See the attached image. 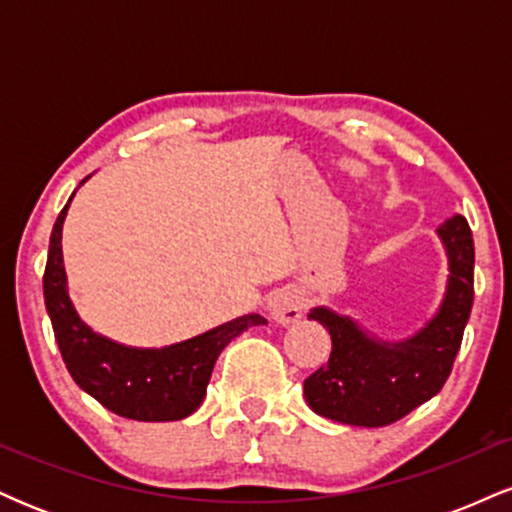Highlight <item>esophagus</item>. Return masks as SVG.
<instances>
[{"label": "esophagus", "instance_id": "obj_1", "mask_svg": "<svg viewBox=\"0 0 512 512\" xmlns=\"http://www.w3.org/2000/svg\"><path fill=\"white\" fill-rule=\"evenodd\" d=\"M303 305V293L286 286V289H276L269 296L267 310L272 315V320L279 322V325H293L303 315Z\"/></svg>", "mask_w": 512, "mask_h": 512}]
</instances>
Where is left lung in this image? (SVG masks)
I'll use <instances>...</instances> for the list:
<instances>
[{"label":"left lung","instance_id":"left-lung-1","mask_svg":"<svg viewBox=\"0 0 512 512\" xmlns=\"http://www.w3.org/2000/svg\"><path fill=\"white\" fill-rule=\"evenodd\" d=\"M448 252V289L433 320L404 342H380L351 317L327 308L310 310L332 337V354L303 383L315 414L349 426L395 424L438 395L460 351L474 303V240L464 216L440 223Z\"/></svg>","mask_w":512,"mask_h":512}]
</instances>
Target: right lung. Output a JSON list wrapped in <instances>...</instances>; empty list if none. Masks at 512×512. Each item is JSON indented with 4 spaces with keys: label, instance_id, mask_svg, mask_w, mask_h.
<instances>
[{
    "label": "right lung",
    "instance_id": "right-lung-1",
    "mask_svg": "<svg viewBox=\"0 0 512 512\" xmlns=\"http://www.w3.org/2000/svg\"><path fill=\"white\" fill-rule=\"evenodd\" d=\"M67 209L69 204L60 211L52 228L43 293L69 375L81 390L117 416L134 421L185 419L207 395L211 370L226 344L248 327L264 325L267 320L262 315H243L163 349H134L93 332L76 315L67 293L62 260V223Z\"/></svg>",
    "mask_w": 512,
    "mask_h": 512
}]
</instances>
